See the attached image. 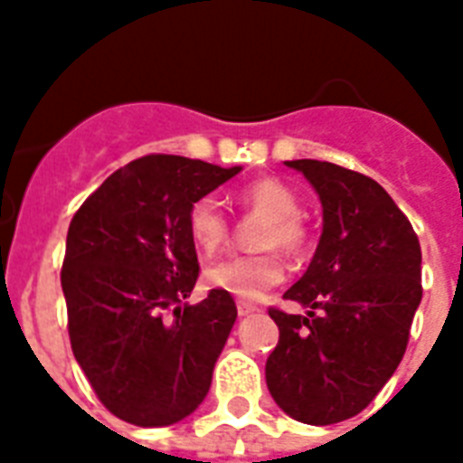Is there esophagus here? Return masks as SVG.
I'll list each match as a JSON object with an SVG mask.
<instances>
[{
  "mask_svg": "<svg viewBox=\"0 0 463 463\" xmlns=\"http://www.w3.org/2000/svg\"><path fill=\"white\" fill-rule=\"evenodd\" d=\"M254 312H260V307H257V305L245 303V300H240V303H238V315H240V317L254 315Z\"/></svg>",
  "mask_w": 463,
  "mask_h": 463,
  "instance_id": "34e87169",
  "label": "esophagus"
}]
</instances>
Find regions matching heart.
I'll return each mask as SVG.
<instances>
[{"label": "heart", "instance_id": "b5f03b06", "mask_svg": "<svg viewBox=\"0 0 463 463\" xmlns=\"http://www.w3.org/2000/svg\"><path fill=\"white\" fill-rule=\"evenodd\" d=\"M240 203L269 216L260 235L261 247H281L283 252L298 254L305 247V228L298 221L300 202L288 184L274 177H261L240 192ZM189 235L206 254L221 250L228 238V218L213 196H202L192 203L187 216ZM283 261L276 252L235 254L216 261L206 271V281L238 300H260L271 286L283 281Z\"/></svg>", "mask_w": 463, "mask_h": 463}]
</instances>
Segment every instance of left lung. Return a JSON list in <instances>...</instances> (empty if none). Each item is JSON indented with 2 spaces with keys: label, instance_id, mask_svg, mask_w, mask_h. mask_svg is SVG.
Here are the masks:
<instances>
[{
  "label": "left lung",
  "instance_id": "obj_1",
  "mask_svg": "<svg viewBox=\"0 0 463 463\" xmlns=\"http://www.w3.org/2000/svg\"><path fill=\"white\" fill-rule=\"evenodd\" d=\"M322 202V235L283 298L305 315L269 309L281 336L267 387L307 425L358 416L402 363L420 288V242L373 177L324 160H286Z\"/></svg>",
  "mask_w": 463,
  "mask_h": 463
}]
</instances>
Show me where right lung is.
Returning a JSON list of instances; mask_svg holds the SVG:
<instances>
[{
	"label": "right lung",
	"instance_id": "obj_1",
	"mask_svg": "<svg viewBox=\"0 0 463 463\" xmlns=\"http://www.w3.org/2000/svg\"><path fill=\"white\" fill-rule=\"evenodd\" d=\"M240 170L144 156L69 223L61 290L71 351L105 409L127 423L173 425L209 394L238 307L218 288L184 303L199 276L187 216Z\"/></svg>",
	"mask_w": 463,
	"mask_h": 463
}]
</instances>
